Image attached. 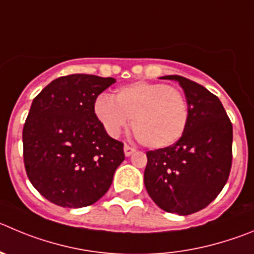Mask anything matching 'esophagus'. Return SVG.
<instances>
[{
  "label": "esophagus",
  "instance_id": "1",
  "mask_svg": "<svg viewBox=\"0 0 254 254\" xmlns=\"http://www.w3.org/2000/svg\"><path fill=\"white\" fill-rule=\"evenodd\" d=\"M123 151H125V156H127V157H128V156H131V155H133V153L136 152V150H134L133 147H129L128 145H125V147H123Z\"/></svg>",
  "mask_w": 254,
  "mask_h": 254
}]
</instances>
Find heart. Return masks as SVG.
I'll return each mask as SVG.
<instances>
[{"mask_svg": "<svg viewBox=\"0 0 254 254\" xmlns=\"http://www.w3.org/2000/svg\"><path fill=\"white\" fill-rule=\"evenodd\" d=\"M94 113L112 137L120 136L132 118L137 138L148 148H165L178 142L189 121V107L183 93L161 83L136 81L113 95H101Z\"/></svg>", "mask_w": 254, "mask_h": 254, "instance_id": "b5f03b06", "label": "heart"}]
</instances>
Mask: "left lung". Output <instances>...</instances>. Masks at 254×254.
I'll return each instance as SVG.
<instances>
[{"instance_id":"left-lung-1","label":"left lung","mask_w":254,"mask_h":254,"mask_svg":"<svg viewBox=\"0 0 254 254\" xmlns=\"http://www.w3.org/2000/svg\"><path fill=\"white\" fill-rule=\"evenodd\" d=\"M164 79L183 88L189 121L178 142L147 152L146 190L167 213H196L219 195L232 166L233 127L222 102L203 85L180 75Z\"/></svg>"}]
</instances>
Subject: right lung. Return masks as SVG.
Returning a JSON list of instances; mask_svg holds the SVG:
<instances>
[{
	"mask_svg": "<svg viewBox=\"0 0 254 254\" xmlns=\"http://www.w3.org/2000/svg\"><path fill=\"white\" fill-rule=\"evenodd\" d=\"M113 83L90 74L60 76L32 101L22 132L25 169L51 203L83 208L108 191L125 152L97 118L94 103Z\"/></svg>",
	"mask_w": 254,
	"mask_h": 254,
	"instance_id": "obj_1",
	"label": "right lung"
}]
</instances>
